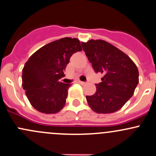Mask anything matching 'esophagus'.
I'll use <instances>...</instances> for the list:
<instances>
[{
    "mask_svg": "<svg viewBox=\"0 0 156 156\" xmlns=\"http://www.w3.org/2000/svg\"><path fill=\"white\" fill-rule=\"evenodd\" d=\"M78 83H81V85H85L87 83V82H84V81H78Z\"/></svg>",
    "mask_w": 156,
    "mask_h": 156,
    "instance_id": "obj_1",
    "label": "esophagus"
}]
</instances>
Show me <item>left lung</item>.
<instances>
[{"mask_svg":"<svg viewBox=\"0 0 156 156\" xmlns=\"http://www.w3.org/2000/svg\"><path fill=\"white\" fill-rule=\"evenodd\" d=\"M95 73L103 74L96 91L86 99L98 114L114 113L120 109L134 94L139 82L137 66L125 53L104 40L81 42Z\"/></svg>","mask_w":156,"mask_h":156,"instance_id":"8db88e82","label":"left lung"}]
</instances>
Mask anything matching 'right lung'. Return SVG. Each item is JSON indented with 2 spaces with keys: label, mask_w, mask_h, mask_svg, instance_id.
Returning a JSON list of instances; mask_svg holds the SVG:
<instances>
[{
  "label": "right lung",
  "mask_w": 156,
  "mask_h": 156,
  "mask_svg": "<svg viewBox=\"0 0 156 156\" xmlns=\"http://www.w3.org/2000/svg\"><path fill=\"white\" fill-rule=\"evenodd\" d=\"M81 50L78 39L66 37L44 45L31 55L22 70V87L35 109L55 114L63 108L71 84L60 79L72 55Z\"/></svg>",
  "instance_id": "right-lung-1"
}]
</instances>
